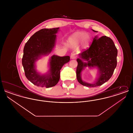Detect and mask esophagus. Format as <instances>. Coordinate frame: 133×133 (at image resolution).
<instances>
[{"label":"esophagus","instance_id":"esophagus-1","mask_svg":"<svg viewBox=\"0 0 133 133\" xmlns=\"http://www.w3.org/2000/svg\"><path fill=\"white\" fill-rule=\"evenodd\" d=\"M70 57H71V58L72 59H74L76 58L77 55H76L75 53H72V54H71Z\"/></svg>","mask_w":133,"mask_h":133}]
</instances>
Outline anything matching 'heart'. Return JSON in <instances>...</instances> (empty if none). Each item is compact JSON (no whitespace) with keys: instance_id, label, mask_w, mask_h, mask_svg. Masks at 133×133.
<instances>
[{"instance_id":"b5f03b06","label":"heart","mask_w":133,"mask_h":133,"mask_svg":"<svg viewBox=\"0 0 133 133\" xmlns=\"http://www.w3.org/2000/svg\"><path fill=\"white\" fill-rule=\"evenodd\" d=\"M90 37L87 33L85 32H77L69 38L70 42L73 44L81 43L84 40H85V45L88 44Z\"/></svg>"}]
</instances>
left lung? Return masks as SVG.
Returning <instances> with one entry per match:
<instances>
[{"label":"left lung","instance_id":"8db88e82","mask_svg":"<svg viewBox=\"0 0 133 133\" xmlns=\"http://www.w3.org/2000/svg\"><path fill=\"white\" fill-rule=\"evenodd\" d=\"M95 32L97 31L93 30ZM118 50L113 41L109 37L103 36L98 38L95 36L88 49L79 54L80 58L77 59L78 65L76 69V77L78 81L83 86L94 87L101 86L111 78L117 64ZM83 60L88 61L84 63ZM97 66L99 71V77L94 84L83 82L81 74L85 67Z\"/></svg>","mask_w":133,"mask_h":133}]
</instances>
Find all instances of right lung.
Wrapping results in <instances>:
<instances>
[{"label": "right lung", "instance_id": "1", "mask_svg": "<svg viewBox=\"0 0 133 133\" xmlns=\"http://www.w3.org/2000/svg\"><path fill=\"white\" fill-rule=\"evenodd\" d=\"M59 29H42L35 33L24 46L22 64L26 77L38 87L50 88L55 86L60 79V70L70 59L69 56L60 57L54 55L50 59L49 74L40 75L35 69L36 60L42 55H48L53 49Z\"/></svg>", "mask_w": 133, "mask_h": 133}]
</instances>
